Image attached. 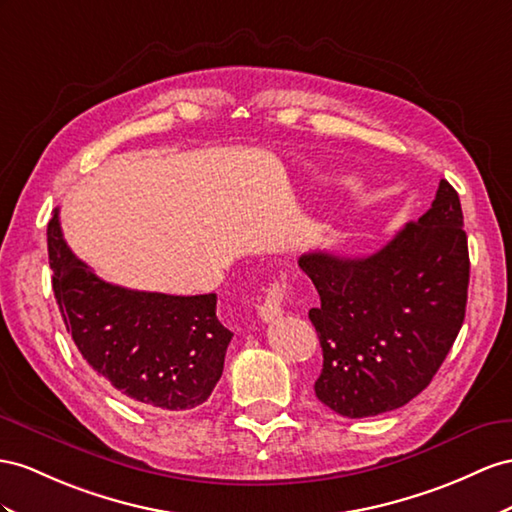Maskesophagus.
<instances>
[{
  "mask_svg": "<svg viewBox=\"0 0 512 512\" xmlns=\"http://www.w3.org/2000/svg\"><path fill=\"white\" fill-rule=\"evenodd\" d=\"M290 294H292V287L285 279L270 283L264 300H261L259 307H257L259 318L264 322H272L274 318H279L285 303H287V298H290Z\"/></svg>",
  "mask_w": 512,
  "mask_h": 512,
  "instance_id": "esophagus-1",
  "label": "esophagus"
}]
</instances>
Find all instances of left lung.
Instances as JSON below:
<instances>
[{
    "label": "left lung",
    "mask_w": 512,
    "mask_h": 512,
    "mask_svg": "<svg viewBox=\"0 0 512 512\" xmlns=\"http://www.w3.org/2000/svg\"><path fill=\"white\" fill-rule=\"evenodd\" d=\"M309 311L322 346L313 385L331 411L357 419L400 409L424 391L461 331L469 253L456 190L439 181L430 209L372 255L307 253Z\"/></svg>",
    "instance_id": "1"
}]
</instances>
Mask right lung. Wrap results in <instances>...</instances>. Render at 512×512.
I'll use <instances>...</instances> for the list:
<instances>
[{
  "label": "right lung",
  "instance_id": "add662e5",
  "mask_svg": "<svg viewBox=\"0 0 512 512\" xmlns=\"http://www.w3.org/2000/svg\"><path fill=\"white\" fill-rule=\"evenodd\" d=\"M47 251L64 326L116 391L164 411L194 409L212 396L233 337L216 318V294L138 292L99 279L64 242L58 214Z\"/></svg>",
  "mask_w": 512,
  "mask_h": 512
}]
</instances>
